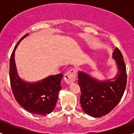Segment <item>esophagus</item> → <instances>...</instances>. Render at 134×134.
<instances>
[{
    "label": "esophagus",
    "mask_w": 134,
    "mask_h": 134,
    "mask_svg": "<svg viewBox=\"0 0 134 134\" xmlns=\"http://www.w3.org/2000/svg\"><path fill=\"white\" fill-rule=\"evenodd\" d=\"M76 79V72L74 69H71L64 76L65 82L67 84H71L73 83Z\"/></svg>",
    "instance_id": "esophagus-1"
}]
</instances>
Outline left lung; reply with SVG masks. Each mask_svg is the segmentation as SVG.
I'll list each match as a JSON object with an SVG mask.
<instances>
[{"mask_svg":"<svg viewBox=\"0 0 134 134\" xmlns=\"http://www.w3.org/2000/svg\"><path fill=\"white\" fill-rule=\"evenodd\" d=\"M117 72L111 79L99 80L83 71H78L80 104L88 115L101 117L109 113L121 100L126 86V71L123 56L119 48L112 54Z\"/></svg>","mask_w":134,"mask_h":134,"instance_id":"left-lung-1","label":"left lung"}]
</instances>
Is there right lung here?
I'll return each mask as SVG.
<instances>
[{"instance_id": "add662e5", "label": "right lung", "mask_w": 134, "mask_h": 134, "mask_svg": "<svg viewBox=\"0 0 134 134\" xmlns=\"http://www.w3.org/2000/svg\"><path fill=\"white\" fill-rule=\"evenodd\" d=\"M28 35L24 36L16 44L9 61V78L12 92L17 102L30 113L40 115L51 113L57 102L59 91L62 90V74L51 75L47 78L30 82L19 76L15 61V51L17 46Z\"/></svg>"}]
</instances>
